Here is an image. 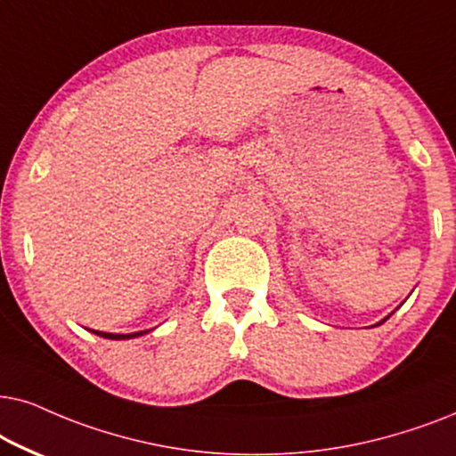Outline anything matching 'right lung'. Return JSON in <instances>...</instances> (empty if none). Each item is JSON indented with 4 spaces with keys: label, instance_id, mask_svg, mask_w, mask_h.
<instances>
[{
    "label": "right lung",
    "instance_id": "right-lung-1",
    "mask_svg": "<svg viewBox=\"0 0 456 456\" xmlns=\"http://www.w3.org/2000/svg\"><path fill=\"white\" fill-rule=\"evenodd\" d=\"M97 336L102 338H108V339H131V338H137V336H143L145 331H137V333H104V331H94Z\"/></svg>",
    "mask_w": 456,
    "mask_h": 456
}]
</instances>
